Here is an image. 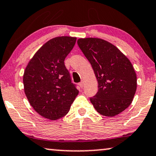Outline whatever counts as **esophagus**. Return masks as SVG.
Masks as SVG:
<instances>
[{
  "label": "esophagus",
  "mask_w": 156,
  "mask_h": 156,
  "mask_svg": "<svg viewBox=\"0 0 156 156\" xmlns=\"http://www.w3.org/2000/svg\"><path fill=\"white\" fill-rule=\"evenodd\" d=\"M79 86H80V88H83L84 86V83H83V80L81 82L79 83Z\"/></svg>",
  "instance_id": "34e87169"
}]
</instances>
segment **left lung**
<instances>
[{"mask_svg":"<svg viewBox=\"0 0 156 156\" xmlns=\"http://www.w3.org/2000/svg\"><path fill=\"white\" fill-rule=\"evenodd\" d=\"M78 45L91 65L98 92L90 101L98 113L114 117L130 105L137 89V76L130 61L117 47L104 39L84 38Z\"/></svg>","mask_w":156,"mask_h":156,"instance_id":"left-lung-1","label":"left lung"}]
</instances>
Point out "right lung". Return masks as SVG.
Instances as JSON below:
<instances>
[{
    "mask_svg": "<svg viewBox=\"0 0 156 156\" xmlns=\"http://www.w3.org/2000/svg\"><path fill=\"white\" fill-rule=\"evenodd\" d=\"M76 42V37H71L50 39L35 53L24 70L23 82L28 101L48 119L66 115L78 94L64 62Z\"/></svg>",
    "mask_w": 156,
    "mask_h": 156,
    "instance_id": "1",
    "label": "right lung"
}]
</instances>
